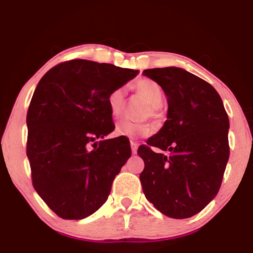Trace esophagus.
<instances>
[{
  "instance_id": "34e87169",
  "label": "esophagus",
  "mask_w": 253,
  "mask_h": 253,
  "mask_svg": "<svg viewBox=\"0 0 253 253\" xmlns=\"http://www.w3.org/2000/svg\"><path fill=\"white\" fill-rule=\"evenodd\" d=\"M130 145H131V151H132V154H136L137 150H138V143L134 140H131Z\"/></svg>"
}]
</instances>
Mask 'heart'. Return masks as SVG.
Wrapping results in <instances>:
<instances>
[{
	"mask_svg": "<svg viewBox=\"0 0 253 253\" xmlns=\"http://www.w3.org/2000/svg\"><path fill=\"white\" fill-rule=\"evenodd\" d=\"M136 88L138 94L151 106L150 109L146 112V115L157 117L158 109L161 108L165 99L164 91H162L161 86L158 83L150 81V79H143V81L137 83ZM124 98H126V89L123 87L115 88L109 93L107 102H108L110 113L114 116L119 115L121 110H122ZM152 131H153V126H152V124L147 122L120 121L115 127V133L117 136L124 137H147L152 133Z\"/></svg>",
	"mask_w": 253,
	"mask_h": 253,
	"instance_id": "heart-1",
	"label": "heart"
}]
</instances>
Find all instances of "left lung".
Segmentation results:
<instances>
[{
  "label": "left lung",
  "instance_id": "1",
  "mask_svg": "<svg viewBox=\"0 0 253 253\" xmlns=\"http://www.w3.org/2000/svg\"><path fill=\"white\" fill-rule=\"evenodd\" d=\"M143 75L161 86L168 102L164 126L138 148L145 162L139 176L144 195L165 215L191 217L221 186L229 159V119L216 89L191 72L167 67Z\"/></svg>",
  "mask_w": 253,
  "mask_h": 253
}]
</instances>
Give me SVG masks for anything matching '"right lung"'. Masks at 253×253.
I'll return each mask as SVG.
<instances>
[{
	"mask_svg": "<svg viewBox=\"0 0 253 253\" xmlns=\"http://www.w3.org/2000/svg\"><path fill=\"white\" fill-rule=\"evenodd\" d=\"M138 72L72 60L51 68L37 85L26 116V154L34 189L62 219L96 212L131 157L126 137L103 138L115 129L109 93Z\"/></svg>",
	"mask_w": 253,
	"mask_h": 253,
	"instance_id": "add662e5",
	"label": "right lung"
}]
</instances>
